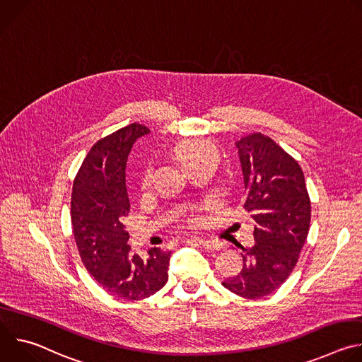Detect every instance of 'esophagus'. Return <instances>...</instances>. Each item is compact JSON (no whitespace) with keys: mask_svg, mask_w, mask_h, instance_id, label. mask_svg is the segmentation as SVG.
Wrapping results in <instances>:
<instances>
[{"mask_svg":"<svg viewBox=\"0 0 362 362\" xmlns=\"http://www.w3.org/2000/svg\"><path fill=\"white\" fill-rule=\"evenodd\" d=\"M200 243L206 250H212V252L221 250L223 247V242L219 239H202Z\"/></svg>","mask_w":362,"mask_h":362,"instance_id":"34e87169","label":"esophagus"}]
</instances>
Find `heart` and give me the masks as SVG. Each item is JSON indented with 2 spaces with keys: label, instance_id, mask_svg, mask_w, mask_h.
<instances>
[{
  "label": "heart",
  "instance_id": "1",
  "mask_svg": "<svg viewBox=\"0 0 362 362\" xmlns=\"http://www.w3.org/2000/svg\"><path fill=\"white\" fill-rule=\"evenodd\" d=\"M209 153H216L215 147L211 143L202 141V140L185 141L177 148L179 159H180V162L183 165H187L192 160H194V159H197L200 156H204V154H209Z\"/></svg>",
  "mask_w": 362,
  "mask_h": 362
}]
</instances>
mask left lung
<instances>
[{"label":"left lung","mask_w":362,"mask_h":362,"mask_svg":"<svg viewBox=\"0 0 362 362\" xmlns=\"http://www.w3.org/2000/svg\"><path fill=\"white\" fill-rule=\"evenodd\" d=\"M245 183L243 208L255 221V245L222 285L257 299L278 289L295 268L311 222V202L298 162L272 139L255 133L235 143Z\"/></svg>","instance_id":"8db88e82"}]
</instances>
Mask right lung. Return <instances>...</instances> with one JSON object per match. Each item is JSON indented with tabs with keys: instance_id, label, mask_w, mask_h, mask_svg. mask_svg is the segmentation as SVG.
Returning a JSON list of instances; mask_svg holds the SVG:
<instances>
[{
	"instance_id": "right-lung-1",
	"label": "right lung",
	"mask_w": 362,
	"mask_h": 362,
	"mask_svg": "<svg viewBox=\"0 0 362 362\" xmlns=\"http://www.w3.org/2000/svg\"><path fill=\"white\" fill-rule=\"evenodd\" d=\"M148 133L146 126L133 123L98 140L76 176L71 194L73 232L84 267L103 289L126 300L156 293L169 278L170 252L151 247L146 259L132 253L122 223L130 212L129 154Z\"/></svg>"
}]
</instances>
